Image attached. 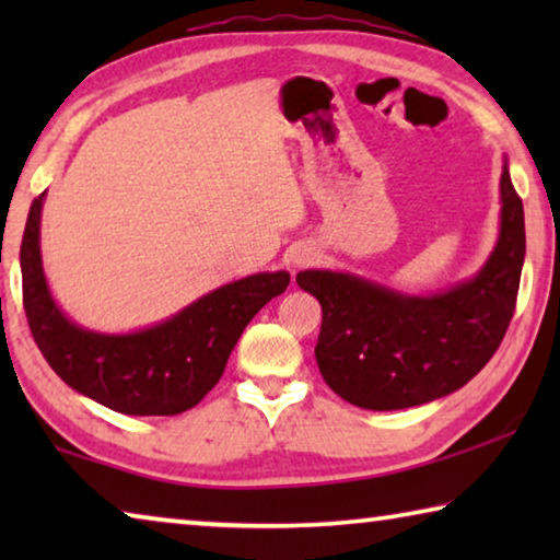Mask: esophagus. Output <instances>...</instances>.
<instances>
[{
  "label": "esophagus",
  "mask_w": 560,
  "mask_h": 560,
  "mask_svg": "<svg viewBox=\"0 0 560 560\" xmlns=\"http://www.w3.org/2000/svg\"><path fill=\"white\" fill-rule=\"evenodd\" d=\"M318 259V249L316 246H311V244H299L296 249L291 252V267L293 269H303V267H311V264H314Z\"/></svg>",
  "instance_id": "esophagus-1"
}]
</instances>
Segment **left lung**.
I'll list each match as a JSON object with an SVG mask.
<instances>
[{"label": "left lung", "instance_id": "8db88e82", "mask_svg": "<svg viewBox=\"0 0 560 560\" xmlns=\"http://www.w3.org/2000/svg\"><path fill=\"white\" fill-rule=\"evenodd\" d=\"M499 236L474 277L434 293H405L350 271L306 269L296 283L324 311L318 371L363 410H405L467 385L504 338L526 257L524 205L504 158Z\"/></svg>", "mask_w": 560, "mask_h": 560}]
</instances>
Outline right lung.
Instances as JSON below:
<instances>
[{"instance_id":"1","label":"right lung","mask_w":560,"mask_h":560,"mask_svg":"<svg viewBox=\"0 0 560 560\" xmlns=\"http://www.w3.org/2000/svg\"><path fill=\"white\" fill-rule=\"evenodd\" d=\"M42 192L22 240L24 311L46 363L75 393L122 415H179L220 383L232 348L261 306L287 291L289 271H261L205 293L160 324L103 334L63 314L44 273Z\"/></svg>"}]
</instances>
